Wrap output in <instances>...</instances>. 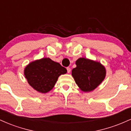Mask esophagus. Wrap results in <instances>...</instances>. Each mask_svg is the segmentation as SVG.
Masks as SVG:
<instances>
[{
  "mask_svg": "<svg viewBox=\"0 0 131 131\" xmlns=\"http://www.w3.org/2000/svg\"><path fill=\"white\" fill-rule=\"evenodd\" d=\"M67 72H68V73H70V72H71V68H70V67H68L67 68Z\"/></svg>",
  "mask_w": 131,
  "mask_h": 131,
  "instance_id": "esophagus-1",
  "label": "esophagus"
}]
</instances>
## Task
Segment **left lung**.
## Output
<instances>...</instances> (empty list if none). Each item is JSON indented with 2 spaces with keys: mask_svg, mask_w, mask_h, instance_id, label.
Instances as JSON below:
<instances>
[{
  "mask_svg": "<svg viewBox=\"0 0 131 131\" xmlns=\"http://www.w3.org/2000/svg\"><path fill=\"white\" fill-rule=\"evenodd\" d=\"M76 67L72 70V76L82 91H94L104 80L106 69L97 61L79 58L76 61Z\"/></svg>",
  "mask_w": 131,
  "mask_h": 131,
  "instance_id": "left-lung-1",
  "label": "left lung"
}]
</instances>
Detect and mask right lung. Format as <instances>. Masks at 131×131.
I'll return each mask as SVG.
<instances>
[{
    "label": "right lung",
    "instance_id": "1",
    "mask_svg": "<svg viewBox=\"0 0 131 131\" xmlns=\"http://www.w3.org/2000/svg\"><path fill=\"white\" fill-rule=\"evenodd\" d=\"M67 72V69L59 63L49 58H42L29 63L25 67L24 74L34 90L45 94L51 91L58 77Z\"/></svg>",
    "mask_w": 131,
    "mask_h": 131
}]
</instances>
